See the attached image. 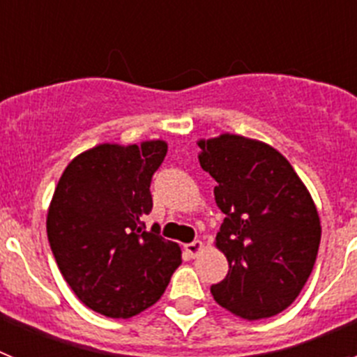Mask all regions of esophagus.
Returning a JSON list of instances; mask_svg holds the SVG:
<instances>
[{
    "mask_svg": "<svg viewBox=\"0 0 357 357\" xmlns=\"http://www.w3.org/2000/svg\"><path fill=\"white\" fill-rule=\"evenodd\" d=\"M185 252H188L189 255H191V257H197L198 254H200L202 250H204V243L202 241H191V243H188V245H185Z\"/></svg>",
    "mask_w": 357,
    "mask_h": 357,
    "instance_id": "1",
    "label": "esophagus"
}]
</instances>
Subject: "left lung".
Listing matches in <instances>:
<instances>
[{
  "label": "left lung",
  "mask_w": 357,
  "mask_h": 357,
  "mask_svg": "<svg viewBox=\"0 0 357 357\" xmlns=\"http://www.w3.org/2000/svg\"><path fill=\"white\" fill-rule=\"evenodd\" d=\"M200 166L216 181L225 214L216 247L229 273L211 286L214 301L247 320L284 311L313 272L320 218L304 182L282 153L261 141L222 134L200 139Z\"/></svg>",
  "instance_id": "obj_1"
}]
</instances>
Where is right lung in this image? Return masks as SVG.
Returning <instances> with one entry per match:
<instances>
[{
    "label": "right lung",
    "mask_w": 357,
    "mask_h": 357,
    "mask_svg": "<svg viewBox=\"0 0 357 357\" xmlns=\"http://www.w3.org/2000/svg\"><path fill=\"white\" fill-rule=\"evenodd\" d=\"M168 151L164 141L98 144L68 164L46 230L59 270L85 305L130 318L155 304L181 266L176 243L150 230V184Z\"/></svg>",
    "instance_id": "add662e5"
}]
</instances>
